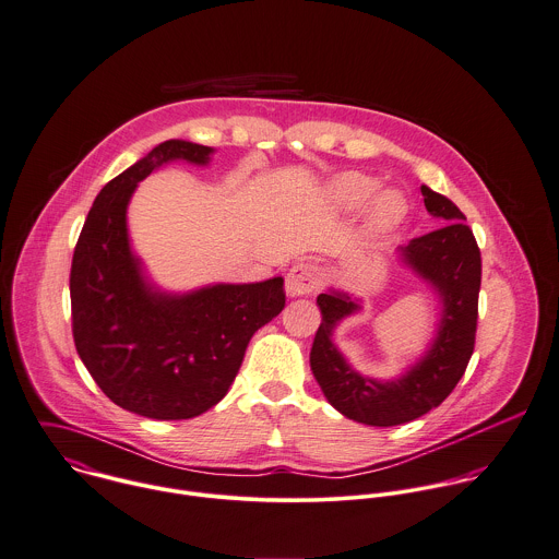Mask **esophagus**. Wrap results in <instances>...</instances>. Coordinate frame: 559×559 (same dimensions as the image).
Segmentation results:
<instances>
[{"label":"esophagus","mask_w":559,"mask_h":559,"mask_svg":"<svg viewBox=\"0 0 559 559\" xmlns=\"http://www.w3.org/2000/svg\"><path fill=\"white\" fill-rule=\"evenodd\" d=\"M320 285V274L318 267L311 263H296L289 267L287 276H285V294L289 298H298V296H307L313 289H318Z\"/></svg>","instance_id":"1"}]
</instances>
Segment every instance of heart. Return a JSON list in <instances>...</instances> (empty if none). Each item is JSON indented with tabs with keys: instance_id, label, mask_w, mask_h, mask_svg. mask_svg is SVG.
<instances>
[{
	"instance_id": "1",
	"label": "heart",
	"mask_w": 559,
	"mask_h": 559,
	"mask_svg": "<svg viewBox=\"0 0 559 559\" xmlns=\"http://www.w3.org/2000/svg\"><path fill=\"white\" fill-rule=\"evenodd\" d=\"M381 189V180L361 171L337 174L329 187L326 198L340 211H357L370 202L368 209V233L374 237L390 235L396 230L407 213L409 202L399 189Z\"/></svg>"
}]
</instances>
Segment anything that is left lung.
Listing matches in <instances>:
<instances>
[{"mask_svg": "<svg viewBox=\"0 0 559 559\" xmlns=\"http://www.w3.org/2000/svg\"><path fill=\"white\" fill-rule=\"evenodd\" d=\"M429 215L442 228L399 246L396 261L416 274L440 302L425 353L392 379H374L346 359L335 344L337 326L364 311V298L329 287L318 296L322 313L311 348V370L326 401L346 418L370 427H396L438 407L460 383L475 350L481 254L464 213L442 193L420 187Z\"/></svg>", "mask_w": 559, "mask_h": 559, "instance_id": "1", "label": "left lung"}]
</instances>
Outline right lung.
Returning a JSON list of instances; mask_svg holds the SVG:
<instances>
[{
  "label": "right lung",
  "instance_id": "add662e5",
  "mask_svg": "<svg viewBox=\"0 0 559 559\" xmlns=\"http://www.w3.org/2000/svg\"><path fill=\"white\" fill-rule=\"evenodd\" d=\"M215 150L158 143L97 193L71 261L75 350L99 390L152 420H189L233 385L252 335L285 307L283 276L163 289L132 250L128 206L141 180L182 160L206 167Z\"/></svg>",
  "mask_w": 559,
  "mask_h": 559
}]
</instances>
